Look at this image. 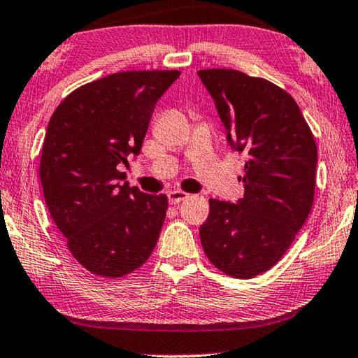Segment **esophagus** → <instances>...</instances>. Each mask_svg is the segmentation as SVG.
<instances>
[{
  "instance_id": "34e87169",
  "label": "esophagus",
  "mask_w": 358,
  "mask_h": 358,
  "mask_svg": "<svg viewBox=\"0 0 358 358\" xmlns=\"http://www.w3.org/2000/svg\"><path fill=\"white\" fill-rule=\"evenodd\" d=\"M167 196H169V202H170V204H173V206L180 204L181 201L188 199V197H189V194L185 193V191H169Z\"/></svg>"
}]
</instances>
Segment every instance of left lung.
Here are the masks:
<instances>
[{"label": "left lung", "mask_w": 358, "mask_h": 358, "mask_svg": "<svg viewBox=\"0 0 358 358\" xmlns=\"http://www.w3.org/2000/svg\"><path fill=\"white\" fill-rule=\"evenodd\" d=\"M197 76L215 101L228 143L248 156L244 197L238 204L209 199L201 244L222 273L254 278L280 262L312 210L317 143L294 98L278 85L233 69Z\"/></svg>", "instance_id": "1"}]
</instances>
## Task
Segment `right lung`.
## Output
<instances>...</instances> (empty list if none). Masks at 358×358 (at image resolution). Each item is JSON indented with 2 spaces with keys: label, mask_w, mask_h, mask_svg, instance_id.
I'll return each mask as SVG.
<instances>
[{
  "label": "right lung",
  "mask_w": 358,
  "mask_h": 358,
  "mask_svg": "<svg viewBox=\"0 0 358 358\" xmlns=\"http://www.w3.org/2000/svg\"><path fill=\"white\" fill-rule=\"evenodd\" d=\"M180 71H130L82 85L51 115L40 180L48 210L80 265L122 278L151 257L167 196L128 186L120 164L141 151L154 106Z\"/></svg>",
  "instance_id": "right-lung-1"
}]
</instances>
